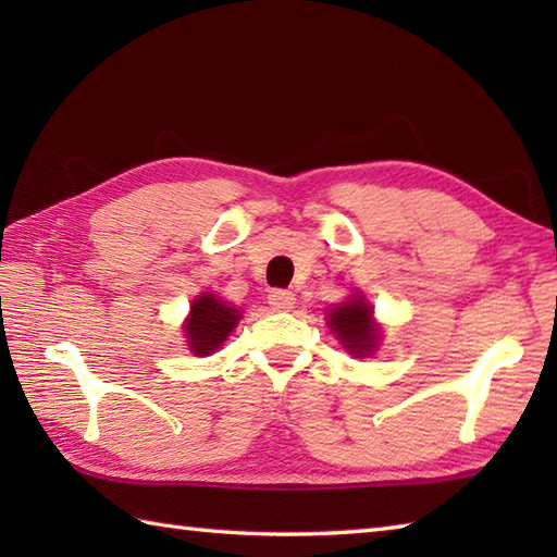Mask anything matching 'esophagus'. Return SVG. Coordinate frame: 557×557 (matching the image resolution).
<instances>
[{"mask_svg":"<svg viewBox=\"0 0 557 557\" xmlns=\"http://www.w3.org/2000/svg\"><path fill=\"white\" fill-rule=\"evenodd\" d=\"M268 304L275 311H289V309H294V304H297V297H294V294L287 289H272L268 294Z\"/></svg>","mask_w":557,"mask_h":557,"instance_id":"obj_1","label":"esophagus"}]
</instances>
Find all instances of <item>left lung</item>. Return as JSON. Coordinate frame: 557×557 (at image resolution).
I'll return each instance as SVG.
<instances>
[{"instance_id":"left-lung-1","label":"left lung","mask_w":557,"mask_h":557,"mask_svg":"<svg viewBox=\"0 0 557 557\" xmlns=\"http://www.w3.org/2000/svg\"><path fill=\"white\" fill-rule=\"evenodd\" d=\"M327 325L339 345L354 357H371L381 342V330L373 321V306L361 294H354L349 301L335 306L327 315Z\"/></svg>"}]
</instances>
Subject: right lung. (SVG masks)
Returning a JSON list of instances; mask_svg holds the SVG:
<instances>
[{
    "label": "right lung",
    "mask_w": 557,
    "mask_h": 557,
    "mask_svg": "<svg viewBox=\"0 0 557 557\" xmlns=\"http://www.w3.org/2000/svg\"><path fill=\"white\" fill-rule=\"evenodd\" d=\"M239 318L242 311L222 301L215 294H200L198 299H194L191 311H188V318L184 321L188 349L196 357H208V354L218 351L236 323H239Z\"/></svg>",
    "instance_id": "obj_1"
}]
</instances>
